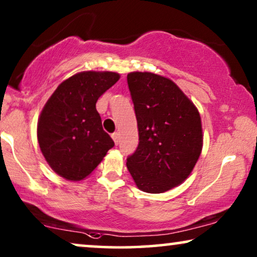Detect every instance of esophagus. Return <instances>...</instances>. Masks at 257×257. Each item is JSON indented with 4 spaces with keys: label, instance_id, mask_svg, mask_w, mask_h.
<instances>
[{
    "label": "esophagus",
    "instance_id": "34e87169",
    "mask_svg": "<svg viewBox=\"0 0 257 257\" xmlns=\"http://www.w3.org/2000/svg\"><path fill=\"white\" fill-rule=\"evenodd\" d=\"M111 137H112V139H113V142L115 143V145H118L119 142H120V136H119V133L118 132L112 133Z\"/></svg>",
    "mask_w": 257,
    "mask_h": 257
}]
</instances>
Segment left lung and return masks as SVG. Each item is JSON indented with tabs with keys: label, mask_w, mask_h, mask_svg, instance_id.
Masks as SVG:
<instances>
[{
	"label": "left lung",
	"mask_w": 257,
	"mask_h": 257,
	"mask_svg": "<svg viewBox=\"0 0 257 257\" xmlns=\"http://www.w3.org/2000/svg\"><path fill=\"white\" fill-rule=\"evenodd\" d=\"M127 84L138 122L139 144L127 170L139 189L164 193L184 182L202 150L201 118L195 105L166 77L130 72Z\"/></svg>",
	"instance_id": "obj_1"
}]
</instances>
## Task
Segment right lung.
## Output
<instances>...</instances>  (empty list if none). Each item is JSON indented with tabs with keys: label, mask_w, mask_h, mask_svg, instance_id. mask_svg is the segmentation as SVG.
<instances>
[{
	"label": "right lung",
	"mask_w": 257,
	"mask_h": 257,
	"mask_svg": "<svg viewBox=\"0 0 257 257\" xmlns=\"http://www.w3.org/2000/svg\"><path fill=\"white\" fill-rule=\"evenodd\" d=\"M120 78L111 71H83L59 84L41 112L37 139L45 160L66 180L86 178L114 146L96 103Z\"/></svg>",
	"instance_id": "1"
}]
</instances>
